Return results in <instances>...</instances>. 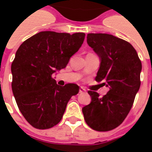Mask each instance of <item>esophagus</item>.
I'll use <instances>...</instances> for the list:
<instances>
[{
    "label": "esophagus",
    "instance_id": "obj_1",
    "mask_svg": "<svg viewBox=\"0 0 152 152\" xmlns=\"http://www.w3.org/2000/svg\"><path fill=\"white\" fill-rule=\"evenodd\" d=\"M85 91H86V90H85V89H84V88H82V87H81V88H80L79 92H80V93H83V92H85Z\"/></svg>",
    "mask_w": 152,
    "mask_h": 152
}]
</instances>
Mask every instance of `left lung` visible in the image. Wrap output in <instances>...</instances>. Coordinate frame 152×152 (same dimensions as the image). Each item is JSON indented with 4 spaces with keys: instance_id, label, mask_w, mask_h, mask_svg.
I'll return each instance as SVG.
<instances>
[{
    "instance_id": "1",
    "label": "left lung",
    "mask_w": 152,
    "mask_h": 152,
    "mask_svg": "<svg viewBox=\"0 0 152 152\" xmlns=\"http://www.w3.org/2000/svg\"><path fill=\"white\" fill-rule=\"evenodd\" d=\"M88 46L100 58L97 82L109 88L102 97L89 91L91 102L82 109L84 120L92 129L106 132L115 129L129 113L140 87L141 61L128 42L109 34H88Z\"/></svg>"
}]
</instances>
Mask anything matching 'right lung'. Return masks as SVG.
Listing matches in <instances>:
<instances>
[{
    "label": "right lung",
    "mask_w": 152,
    "mask_h": 152,
    "mask_svg": "<svg viewBox=\"0 0 152 152\" xmlns=\"http://www.w3.org/2000/svg\"><path fill=\"white\" fill-rule=\"evenodd\" d=\"M84 38V33L42 31L23 42L15 53L12 89L20 112L33 127L46 129L58 124L68 102L78 94V85H57L53 74L66 67Z\"/></svg>",
    "instance_id": "add662e5"
}]
</instances>
